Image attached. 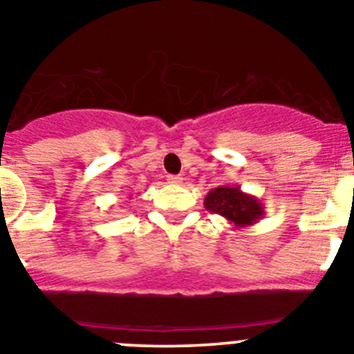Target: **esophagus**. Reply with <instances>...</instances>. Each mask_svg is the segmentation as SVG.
I'll return each instance as SVG.
<instances>
[{
  "instance_id": "34e87169",
  "label": "esophagus",
  "mask_w": 354,
  "mask_h": 354,
  "mask_svg": "<svg viewBox=\"0 0 354 354\" xmlns=\"http://www.w3.org/2000/svg\"><path fill=\"white\" fill-rule=\"evenodd\" d=\"M168 183L170 184H175V186H177V184H183V177H180V175H168Z\"/></svg>"
}]
</instances>
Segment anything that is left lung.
Instances as JSON below:
<instances>
[{"instance_id":"8db88e82","label":"left lung","mask_w":354,"mask_h":354,"mask_svg":"<svg viewBox=\"0 0 354 354\" xmlns=\"http://www.w3.org/2000/svg\"><path fill=\"white\" fill-rule=\"evenodd\" d=\"M207 211L223 216L234 228H246L264 216V204L257 196L245 193L239 186H220L207 193L204 200Z\"/></svg>"}]
</instances>
